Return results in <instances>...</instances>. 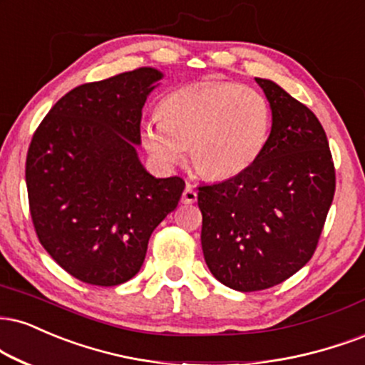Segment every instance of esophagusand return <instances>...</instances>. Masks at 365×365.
<instances>
[{
	"mask_svg": "<svg viewBox=\"0 0 365 365\" xmlns=\"http://www.w3.org/2000/svg\"><path fill=\"white\" fill-rule=\"evenodd\" d=\"M195 200H197V192L194 190V187H192L190 183H187L185 190H183L182 194V202L183 204H194Z\"/></svg>",
	"mask_w": 365,
	"mask_h": 365,
	"instance_id": "1",
	"label": "esophagus"
}]
</instances>
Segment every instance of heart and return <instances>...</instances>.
I'll list each match as a JSON object with an SVG mask.
<instances>
[{
  "label": "heart",
  "mask_w": 365,
  "mask_h": 365,
  "mask_svg": "<svg viewBox=\"0 0 365 365\" xmlns=\"http://www.w3.org/2000/svg\"><path fill=\"white\" fill-rule=\"evenodd\" d=\"M272 107L255 88L235 81H200L170 91L160 118L143 122L140 139L160 168L188 155L200 175L232 178L257 163L272 129Z\"/></svg>",
  "instance_id": "b5f03b06"
}]
</instances>
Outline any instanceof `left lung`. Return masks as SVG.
Segmentation results:
<instances>
[{
    "mask_svg": "<svg viewBox=\"0 0 365 365\" xmlns=\"http://www.w3.org/2000/svg\"><path fill=\"white\" fill-rule=\"evenodd\" d=\"M272 107L265 151L245 173L199 187L210 274L241 292L274 287L313 257L335 194L323 125L277 83L255 78Z\"/></svg>",
    "mask_w": 365,
    "mask_h": 365,
    "instance_id": "8db88e82",
    "label": "left lung"
}]
</instances>
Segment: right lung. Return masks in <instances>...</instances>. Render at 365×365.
I'll list each match as a JSON object with an SVG mask.
<instances>
[{
  "instance_id": "right-lung-1",
  "label": "right lung",
  "mask_w": 365,
  "mask_h": 365,
  "mask_svg": "<svg viewBox=\"0 0 365 365\" xmlns=\"http://www.w3.org/2000/svg\"><path fill=\"white\" fill-rule=\"evenodd\" d=\"M163 76L146 66L76 86L30 143L25 180L35 231L81 282L133 279L151 232L185 188L180 177H153L138 155L143 107Z\"/></svg>"
}]
</instances>
